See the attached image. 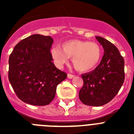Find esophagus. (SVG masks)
<instances>
[{
	"instance_id": "34e87169",
	"label": "esophagus",
	"mask_w": 134,
	"mask_h": 134,
	"mask_svg": "<svg viewBox=\"0 0 134 134\" xmlns=\"http://www.w3.org/2000/svg\"><path fill=\"white\" fill-rule=\"evenodd\" d=\"M75 76L73 75V74H68V78L69 79H72V78H74Z\"/></svg>"
}]
</instances>
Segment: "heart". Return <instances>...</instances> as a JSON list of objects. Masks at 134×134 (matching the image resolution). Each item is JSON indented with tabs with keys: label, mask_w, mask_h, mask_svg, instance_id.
Segmentation results:
<instances>
[{
	"label": "heart",
	"mask_w": 134,
	"mask_h": 134,
	"mask_svg": "<svg viewBox=\"0 0 134 134\" xmlns=\"http://www.w3.org/2000/svg\"><path fill=\"white\" fill-rule=\"evenodd\" d=\"M60 47L51 49V55L57 66L61 67L72 58V64L80 72H87L99 64L102 58V49L98 43L88 41L71 40Z\"/></svg>",
	"instance_id": "heart-1"
}]
</instances>
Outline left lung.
I'll return each mask as SVG.
<instances>
[{"instance_id": "left-lung-1", "label": "left lung", "mask_w": 134, "mask_h": 134, "mask_svg": "<svg viewBox=\"0 0 134 134\" xmlns=\"http://www.w3.org/2000/svg\"><path fill=\"white\" fill-rule=\"evenodd\" d=\"M104 49L100 64L90 72L82 74L83 86L79 98L85 105L99 107L111 101L118 94L125 79L124 60L115 46L101 37L96 36Z\"/></svg>"}]
</instances>
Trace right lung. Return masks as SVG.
Returning a JSON list of instances; mask_svg holds the SVG:
<instances>
[{"instance_id":"add662e5","label":"right lung","mask_w":134,"mask_h":134,"mask_svg":"<svg viewBox=\"0 0 134 134\" xmlns=\"http://www.w3.org/2000/svg\"><path fill=\"white\" fill-rule=\"evenodd\" d=\"M50 36L34 34L15 46L9 60V80L22 101L36 106L48 105L56 87L67 74L52 62Z\"/></svg>"}]
</instances>
